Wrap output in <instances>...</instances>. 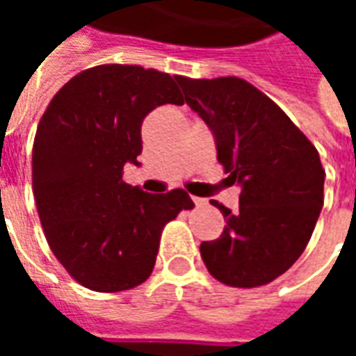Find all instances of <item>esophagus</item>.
<instances>
[{
	"instance_id": "esophagus-1",
	"label": "esophagus",
	"mask_w": 356,
	"mask_h": 356,
	"mask_svg": "<svg viewBox=\"0 0 356 356\" xmlns=\"http://www.w3.org/2000/svg\"><path fill=\"white\" fill-rule=\"evenodd\" d=\"M193 202L196 204V208H202V206H206V200H204V198H193Z\"/></svg>"
}]
</instances>
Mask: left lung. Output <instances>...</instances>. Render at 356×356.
Masks as SVG:
<instances>
[{
  "instance_id": "8db88e82",
  "label": "left lung",
  "mask_w": 356,
  "mask_h": 356,
  "mask_svg": "<svg viewBox=\"0 0 356 356\" xmlns=\"http://www.w3.org/2000/svg\"><path fill=\"white\" fill-rule=\"evenodd\" d=\"M185 102L216 139L227 181L240 186V206L221 209V236L202 242L209 275L234 288L273 282L303 254L324 204L321 156L275 102L234 76H175Z\"/></svg>"
}]
</instances>
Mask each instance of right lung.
<instances>
[{"instance_id":"right-lung-1","label":"right lung","mask_w":356,"mask_h":356,"mask_svg":"<svg viewBox=\"0 0 356 356\" xmlns=\"http://www.w3.org/2000/svg\"><path fill=\"white\" fill-rule=\"evenodd\" d=\"M183 104L170 74L133 65L83 70L43 112L32 150V188L51 252L93 291H124L147 280L160 234L181 209L183 188L150 194L124 181L143 152L150 110Z\"/></svg>"}]
</instances>
